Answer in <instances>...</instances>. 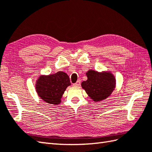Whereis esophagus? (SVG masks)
Instances as JSON below:
<instances>
[{
    "label": "esophagus",
    "mask_w": 152,
    "mask_h": 152,
    "mask_svg": "<svg viewBox=\"0 0 152 152\" xmlns=\"http://www.w3.org/2000/svg\"><path fill=\"white\" fill-rule=\"evenodd\" d=\"M80 83H81V81H80V80H78L75 83H74V86H80Z\"/></svg>",
    "instance_id": "34e87169"
}]
</instances>
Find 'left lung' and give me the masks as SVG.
Masks as SVG:
<instances>
[{
	"label": "left lung",
	"instance_id": "obj_1",
	"mask_svg": "<svg viewBox=\"0 0 152 152\" xmlns=\"http://www.w3.org/2000/svg\"><path fill=\"white\" fill-rule=\"evenodd\" d=\"M86 76L88 80L82 82V87L94 101L104 100L114 90L115 79L110 72H99L89 70L86 73Z\"/></svg>",
	"mask_w": 152,
	"mask_h": 152
}]
</instances>
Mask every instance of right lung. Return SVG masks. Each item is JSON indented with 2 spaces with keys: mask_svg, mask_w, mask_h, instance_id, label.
Here are the masks:
<instances>
[{
  "mask_svg": "<svg viewBox=\"0 0 152 152\" xmlns=\"http://www.w3.org/2000/svg\"><path fill=\"white\" fill-rule=\"evenodd\" d=\"M70 84L69 76L60 71L48 76H40L36 83V91L44 101L58 104L64 91Z\"/></svg>",
  "mask_w": 152,
  "mask_h": 152,
  "instance_id": "obj_1",
  "label": "right lung"
}]
</instances>
